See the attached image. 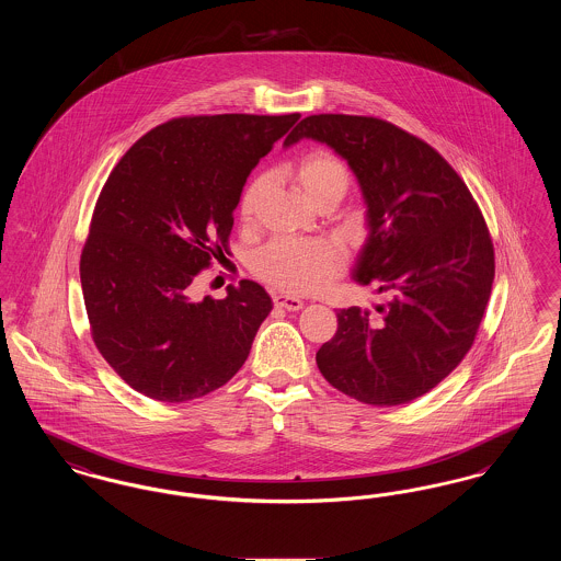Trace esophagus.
Here are the masks:
<instances>
[{"label": "esophagus", "instance_id": "esophagus-1", "mask_svg": "<svg viewBox=\"0 0 561 561\" xmlns=\"http://www.w3.org/2000/svg\"><path fill=\"white\" fill-rule=\"evenodd\" d=\"M273 302H275V307L286 309V311H300V309L305 307V302H302L300 298L288 296V294H275V296H273Z\"/></svg>", "mask_w": 561, "mask_h": 561}]
</instances>
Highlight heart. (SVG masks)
I'll return each mask as SVG.
<instances>
[{"label": "heart", "instance_id": "heart-1", "mask_svg": "<svg viewBox=\"0 0 561 561\" xmlns=\"http://www.w3.org/2000/svg\"><path fill=\"white\" fill-rule=\"evenodd\" d=\"M294 181L305 197L318 208H336L347 195L351 176L347 165L330 151H311L294 165ZM268 183L259 176L245 188L240 210L252 218ZM343 267L341 252L323 240H275L254 254L252 271L277 290L305 294L318 290Z\"/></svg>", "mask_w": 561, "mask_h": 561}]
</instances>
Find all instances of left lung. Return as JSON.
I'll list each match as a JSON object with an SVG mask.
<instances>
[{"label": "left lung", "mask_w": 561, "mask_h": 561, "mask_svg": "<svg viewBox=\"0 0 561 561\" xmlns=\"http://www.w3.org/2000/svg\"><path fill=\"white\" fill-rule=\"evenodd\" d=\"M325 142L353 170L368 240L353 279L391 300L378 316L339 309L316 362L353 400L400 405L428 393L476 341L494 282V245L471 191L425 140L364 115L305 117L286 136Z\"/></svg>", "instance_id": "8db88e82"}]
</instances>
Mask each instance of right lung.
<instances>
[{"label": "right lung", "mask_w": 561, "mask_h": 561, "mask_svg": "<svg viewBox=\"0 0 561 561\" xmlns=\"http://www.w3.org/2000/svg\"><path fill=\"white\" fill-rule=\"evenodd\" d=\"M290 115H195L140 136L113 168L80 261L94 345L134 391L181 403L229 382L273 302L241 279L191 298L227 250L252 168L298 122Z\"/></svg>", "instance_id": "right-lung-1"}]
</instances>
